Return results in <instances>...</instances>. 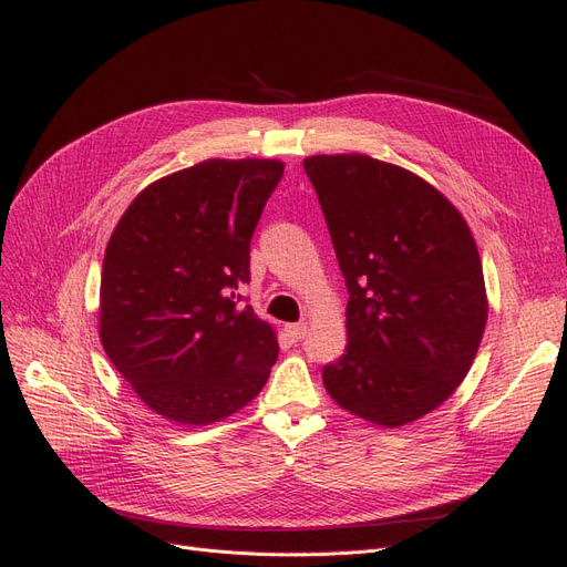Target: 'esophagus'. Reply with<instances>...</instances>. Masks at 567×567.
Returning a JSON list of instances; mask_svg holds the SVG:
<instances>
[{"label": "esophagus", "mask_w": 567, "mask_h": 567, "mask_svg": "<svg viewBox=\"0 0 567 567\" xmlns=\"http://www.w3.org/2000/svg\"><path fill=\"white\" fill-rule=\"evenodd\" d=\"M285 333L291 342H301L308 336V326L306 323H287Z\"/></svg>", "instance_id": "esophagus-1"}]
</instances>
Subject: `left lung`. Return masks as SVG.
<instances>
[{"instance_id": "left-lung-1", "label": "left lung", "mask_w": 567, "mask_h": 567, "mask_svg": "<svg viewBox=\"0 0 567 567\" xmlns=\"http://www.w3.org/2000/svg\"><path fill=\"white\" fill-rule=\"evenodd\" d=\"M347 282V349L329 395L374 425L434 411L464 381L487 323L478 248L421 176L361 154L303 161Z\"/></svg>"}]
</instances>
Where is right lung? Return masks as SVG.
<instances>
[{
	"label": "right lung",
	"mask_w": 567,
	"mask_h": 567,
	"mask_svg": "<svg viewBox=\"0 0 567 567\" xmlns=\"http://www.w3.org/2000/svg\"><path fill=\"white\" fill-rule=\"evenodd\" d=\"M280 161H204L146 186L116 223L101 276L107 359L158 415L208 425L244 409L271 374L278 340L238 287L280 184Z\"/></svg>",
	"instance_id": "add662e5"
}]
</instances>
